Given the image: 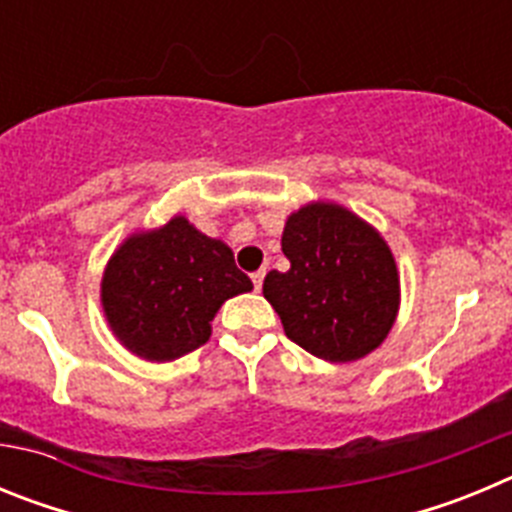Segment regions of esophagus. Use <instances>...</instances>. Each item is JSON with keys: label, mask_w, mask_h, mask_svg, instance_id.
<instances>
[{"label": "esophagus", "mask_w": 512, "mask_h": 512, "mask_svg": "<svg viewBox=\"0 0 512 512\" xmlns=\"http://www.w3.org/2000/svg\"><path fill=\"white\" fill-rule=\"evenodd\" d=\"M264 277H266V271H264V269L253 271V274H251V279H253V287H256V289H261V284H264Z\"/></svg>", "instance_id": "1"}]
</instances>
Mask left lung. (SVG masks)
<instances>
[{
	"instance_id": "obj_1",
	"label": "left lung",
	"mask_w": 512,
	"mask_h": 512,
	"mask_svg": "<svg viewBox=\"0 0 512 512\" xmlns=\"http://www.w3.org/2000/svg\"><path fill=\"white\" fill-rule=\"evenodd\" d=\"M287 271H269L264 297L287 338L333 364L382 346L400 312V271L374 225L338 202H307L287 217Z\"/></svg>"
}]
</instances>
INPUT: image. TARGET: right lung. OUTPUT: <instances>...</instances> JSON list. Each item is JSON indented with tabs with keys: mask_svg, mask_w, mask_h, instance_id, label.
Returning a JSON list of instances; mask_svg holds the SVG:
<instances>
[{
	"mask_svg": "<svg viewBox=\"0 0 512 512\" xmlns=\"http://www.w3.org/2000/svg\"><path fill=\"white\" fill-rule=\"evenodd\" d=\"M251 289L228 243L174 215L115 248L99 300L112 336L130 354L164 364L210 341L223 302Z\"/></svg>",
	"mask_w": 512,
	"mask_h": 512,
	"instance_id": "obj_1",
	"label": "right lung"
}]
</instances>
